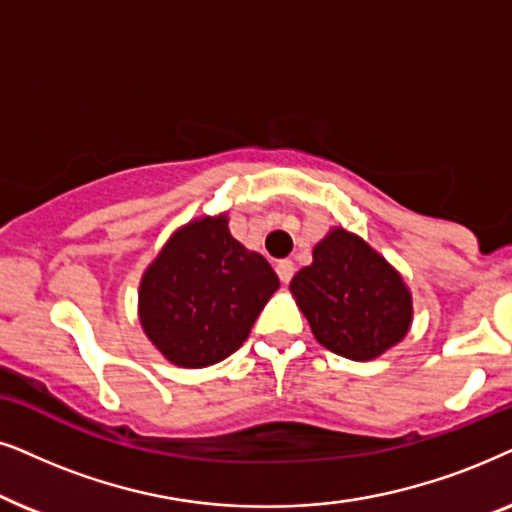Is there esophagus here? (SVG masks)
<instances>
[{
	"instance_id": "1",
	"label": "esophagus",
	"mask_w": 512,
	"mask_h": 512,
	"mask_svg": "<svg viewBox=\"0 0 512 512\" xmlns=\"http://www.w3.org/2000/svg\"><path fill=\"white\" fill-rule=\"evenodd\" d=\"M276 274L283 283H290V278L295 276V264H292V260H278L276 262Z\"/></svg>"
}]
</instances>
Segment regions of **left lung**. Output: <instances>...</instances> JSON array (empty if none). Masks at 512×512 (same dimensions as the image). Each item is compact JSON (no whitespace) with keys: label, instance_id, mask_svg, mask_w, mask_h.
I'll use <instances>...</instances> for the list:
<instances>
[{"label":"left lung","instance_id":"1","mask_svg":"<svg viewBox=\"0 0 512 512\" xmlns=\"http://www.w3.org/2000/svg\"><path fill=\"white\" fill-rule=\"evenodd\" d=\"M290 290L313 337L337 356L379 358L412 325V295L403 276L342 227L313 248V262L297 271Z\"/></svg>","mask_w":512,"mask_h":512}]
</instances>
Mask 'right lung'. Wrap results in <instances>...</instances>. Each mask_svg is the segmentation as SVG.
<instances>
[{
	"instance_id": "1",
	"label": "right lung",
	"mask_w": 512,
	"mask_h": 512,
	"mask_svg": "<svg viewBox=\"0 0 512 512\" xmlns=\"http://www.w3.org/2000/svg\"><path fill=\"white\" fill-rule=\"evenodd\" d=\"M227 215L177 229L140 281V323L163 358L208 367L231 356L278 290L260 252L229 234Z\"/></svg>"
}]
</instances>
